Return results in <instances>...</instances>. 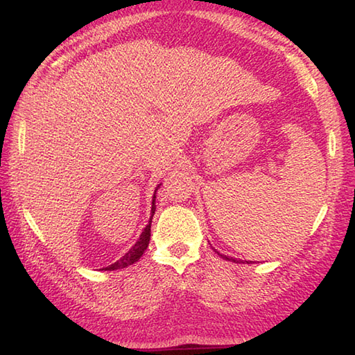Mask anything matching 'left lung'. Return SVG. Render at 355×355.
Segmentation results:
<instances>
[{
  "label": "left lung",
  "mask_w": 355,
  "mask_h": 355,
  "mask_svg": "<svg viewBox=\"0 0 355 355\" xmlns=\"http://www.w3.org/2000/svg\"><path fill=\"white\" fill-rule=\"evenodd\" d=\"M218 254H220V253H218ZM221 256V258H224V259H227V261H232V262H243V261H236V259H233V258H227V256H224V254H220ZM248 263V262H247Z\"/></svg>",
  "instance_id": "1"
}]
</instances>
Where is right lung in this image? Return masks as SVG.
Here are the masks:
<instances>
[{
	"label": "right lung",
	"mask_w": 355,
	"mask_h": 355,
	"mask_svg": "<svg viewBox=\"0 0 355 355\" xmlns=\"http://www.w3.org/2000/svg\"><path fill=\"white\" fill-rule=\"evenodd\" d=\"M162 184L157 186V189L160 187ZM155 189V192H157ZM155 192H154V197H153V207H150V218H149V223L146 224V227L143 229V232L140 233V236L137 239V243H135L130 250H128L122 258H120L117 262L111 263V266L105 267L102 270H108V271H112V270H119V268H125V267H130L132 266L134 262H137L141 254L145 253V250L148 248V244H149V239H150V223H153V216L155 214Z\"/></svg>",
	"instance_id": "add662e5"
}]
</instances>
